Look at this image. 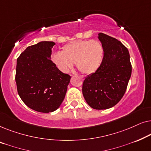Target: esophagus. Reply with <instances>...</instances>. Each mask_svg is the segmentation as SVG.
Here are the masks:
<instances>
[{"instance_id": "34e87169", "label": "esophagus", "mask_w": 151, "mask_h": 151, "mask_svg": "<svg viewBox=\"0 0 151 151\" xmlns=\"http://www.w3.org/2000/svg\"><path fill=\"white\" fill-rule=\"evenodd\" d=\"M71 76H72V75H71ZM80 78H81L82 80H84V77H83V76H80Z\"/></svg>"}]
</instances>
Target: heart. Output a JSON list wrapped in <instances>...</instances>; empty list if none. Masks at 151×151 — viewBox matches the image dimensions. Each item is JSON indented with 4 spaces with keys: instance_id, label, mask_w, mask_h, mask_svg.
Returning a JSON list of instances; mask_svg holds the SVG:
<instances>
[{
    "instance_id": "1",
    "label": "heart",
    "mask_w": 151,
    "mask_h": 151,
    "mask_svg": "<svg viewBox=\"0 0 151 151\" xmlns=\"http://www.w3.org/2000/svg\"><path fill=\"white\" fill-rule=\"evenodd\" d=\"M103 55L104 49L99 41L76 40L63 46L62 52L53 53L51 61L64 73L69 71L75 63L80 71L90 74L100 67Z\"/></svg>"
}]
</instances>
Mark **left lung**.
<instances>
[{
    "instance_id": "1",
    "label": "left lung",
    "mask_w": 151,
    "mask_h": 151,
    "mask_svg": "<svg viewBox=\"0 0 151 151\" xmlns=\"http://www.w3.org/2000/svg\"><path fill=\"white\" fill-rule=\"evenodd\" d=\"M98 39L104 57L100 67L84 80L82 94L91 108L103 110L114 106L124 95L132 66L129 50L120 41L103 33Z\"/></svg>"
}]
</instances>
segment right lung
I'll return each instance as SVG.
<instances>
[{"mask_svg":"<svg viewBox=\"0 0 151 151\" xmlns=\"http://www.w3.org/2000/svg\"><path fill=\"white\" fill-rule=\"evenodd\" d=\"M52 41L28 47L18 58L16 82L20 98L33 110H57L65 99L71 76L63 73L51 60Z\"/></svg>","mask_w":151,"mask_h":151,"instance_id":"add662e5","label":"right lung"}]
</instances>
